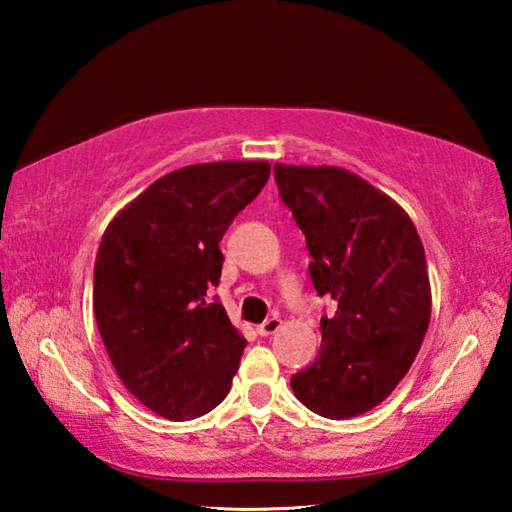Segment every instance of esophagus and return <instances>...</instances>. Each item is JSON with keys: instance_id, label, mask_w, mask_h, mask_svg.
I'll return each instance as SVG.
<instances>
[{"instance_id": "esophagus-1", "label": "esophagus", "mask_w": 512, "mask_h": 512, "mask_svg": "<svg viewBox=\"0 0 512 512\" xmlns=\"http://www.w3.org/2000/svg\"><path fill=\"white\" fill-rule=\"evenodd\" d=\"M280 327H282V320L277 318V316H273V318H266L264 323L257 327V334H259V336H271V334H275L277 329H280Z\"/></svg>"}]
</instances>
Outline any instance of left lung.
<instances>
[{
	"label": "left lung",
	"mask_w": 512,
	"mask_h": 512,
	"mask_svg": "<svg viewBox=\"0 0 512 512\" xmlns=\"http://www.w3.org/2000/svg\"><path fill=\"white\" fill-rule=\"evenodd\" d=\"M273 173L305 232L318 296L339 302L320 318V352L291 377L293 395L323 418H354L395 391L427 334L422 241L400 205L350 171L275 164Z\"/></svg>",
	"instance_id": "obj_1"
}]
</instances>
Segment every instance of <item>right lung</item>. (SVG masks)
Here are the masks:
<instances>
[{"instance_id": "add662e5", "label": "right lung", "mask_w": 512, "mask_h": 512, "mask_svg": "<svg viewBox=\"0 0 512 512\" xmlns=\"http://www.w3.org/2000/svg\"><path fill=\"white\" fill-rule=\"evenodd\" d=\"M268 162L192 164L128 203L103 232L94 316L119 379L167 420L205 415L228 395L246 339L219 300V241L262 192Z\"/></svg>"}]
</instances>
